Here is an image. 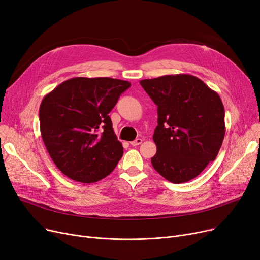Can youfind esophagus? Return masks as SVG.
Listing matches in <instances>:
<instances>
[{"label": "esophagus", "mask_w": 260, "mask_h": 260, "mask_svg": "<svg viewBox=\"0 0 260 260\" xmlns=\"http://www.w3.org/2000/svg\"><path fill=\"white\" fill-rule=\"evenodd\" d=\"M141 143H142V139L138 138V139H136V140L132 141V142H131V145H133V146H137V145H139V144H141Z\"/></svg>", "instance_id": "obj_1"}]
</instances>
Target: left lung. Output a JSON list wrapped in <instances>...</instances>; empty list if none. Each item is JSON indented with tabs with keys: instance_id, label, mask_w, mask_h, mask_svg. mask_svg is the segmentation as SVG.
Returning a JSON list of instances; mask_svg holds the SVG:
<instances>
[{
	"instance_id": "obj_1",
	"label": "left lung",
	"mask_w": 260,
	"mask_h": 260,
	"mask_svg": "<svg viewBox=\"0 0 260 260\" xmlns=\"http://www.w3.org/2000/svg\"><path fill=\"white\" fill-rule=\"evenodd\" d=\"M140 84L158 106L153 168L173 183L194 179L215 160L224 138L219 94L186 74L144 79Z\"/></svg>"
}]
</instances>
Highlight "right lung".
<instances>
[{"label":"right lung","instance_id":"add662e5","mask_svg":"<svg viewBox=\"0 0 260 260\" xmlns=\"http://www.w3.org/2000/svg\"><path fill=\"white\" fill-rule=\"evenodd\" d=\"M128 81L68 79L40 105L41 136L57 168L75 181L90 183L111 174L123 155L108 114Z\"/></svg>","mask_w":260,"mask_h":260}]
</instances>
